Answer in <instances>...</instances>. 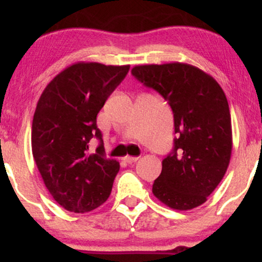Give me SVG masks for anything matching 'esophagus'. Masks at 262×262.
<instances>
[{
  "mask_svg": "<svg viewBox=\"0 0 262 262\" xmlns=\"http://www.w3.org/2000/svg\"><path fill=\"white\" fill-rule=\"evenodd\" d=\"M138 159H139V158H138V156H129L128 155V156H125V158L123 159V160H124L125 162H128V164H132V162L137 161Z\"/></svg>",
  "mask_w": 262,
  "mask_h": 262,
  "instance_id": "1",
  "label": "esophagus"
}]
</instances>
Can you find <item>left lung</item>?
I'll return each mask as SVG.
<instances>
[{"label": "left lung", "mask_w": 262, "mask_h": 262, "mask_svg": "<svg viewBox=\"0 0 262 262\" xmlns=\"http://www.w3.org/2000/svg\"><path fill=\"white\" fill-rule=\"evenodd\" d=\"M132 75L162 96L173 113V148L162 160L152 193L172 209L196 208L229 165L231 121L223 90L212 76L181 62L135 66Z\"/></svg>", "instance_id": "left-lung-1"}]
</instances>
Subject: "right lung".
<instances>
[{
    "label": "right lung",
    "instance_id": "right-lung-1",
    "mask_svg": "<svg viewBox=\"0 0 262 262\" xmlns=\"http://www.w3.org/2000/svg\"><path fill=\"white\" fill-rule=\"evenodd\" d=\"M129 65L79 62L56 75L39 98L32 124V151L54 200L85 213L110 197L119 162L106 158L97 114L124 80ZM100 140L96 152L89 140Z\"/></svg>",
    "mask_w": 262,
    "mask_h": 262
}]
</instances>
